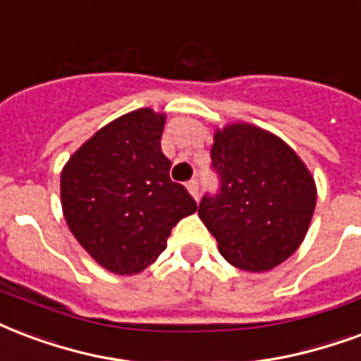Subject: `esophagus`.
Listing matches in <instances>:
<instances>
[{"mask_svg":"<svg viewBox=\"0 0 361 361\" xmlns=\"http://www.w3.org/2000/svg\"><path fill=\"white\" fill-rule=\"evenodd\" d=\"M185 188H188L189 193L193 195L195 201H199V181H197V180L188 181V185H185Z\"/></svg>","mask_w":361,"mask_h":361,"instance_id":"esophagus-1","label":"esophagus"}]
</instances>
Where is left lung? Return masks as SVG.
Here are the masks:
<instances>
[{
	"instance_id": "obj_1",
	"label": "left lung",
	"mask_w": 361,
	"mask_h": 361,
	"mask_svg": "<svg viewBox=\"0 0 361 361\" xmlns=\"http://www.w3.org/2000/svg\"><path fill=\"white\" fill-rule=\"evenodd\" d=\"M220 193L204 195L199 216L220 255L245 271L285 262L306 237L316 208V181L300 157L252 124L216 130L210 149Z\"/></svg>"
}]
</instances>
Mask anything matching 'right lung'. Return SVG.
Returning a JSON list of instances; mask_svg holds the SVG:
<instances>
[{
    "label": "right lung",
    "mask_w": 361,
    "mask_h": 361,
    "mask_svg": "<svg viewBox=\"0 0 361 361\" xmlns=\"http://www.w3.org/2000/svg\"><path fill=\"white\" fill-rule=\"evenodd\" d=\"M166 114L137 109L109 122L61 172L63 214L76 241L113 274L133 276L166 248L197 202L170 180L160 149Z\"/></svg>",
    "instance_id": "1"
}]
</instances>
